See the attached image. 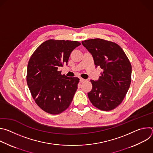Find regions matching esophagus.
<instances>
[{
  "instance_id": "obj_1",
  "label": "esophagus",
  "mask_w": 153,
  "mask_h": 153,
  "mask_svg": "<svg viewBox=\"0 0 153 153\" xmlns=\"http://www.w3.org/2000/svg\"><path fill=\"white\" fill-rule=\"evenodd\" d=\"M86 80L85 79H82V78H80V82H85Z\"/></svg>"
}]
</instances>
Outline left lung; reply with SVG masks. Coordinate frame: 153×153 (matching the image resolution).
I'll return each mask as SVG.
<instances>
[{
    "label": "left lung",
    "instance_id": "1",
    "mask_svg": "<svg viewBox=\"0 0 153 153\" xmlns=\"http://www.w3.org/2000/svg\"><path fill=\"white\" fill-rule=\"evenodd\" d=\"M82 45L92 54L94 64L103 71L98 80H91L88 93L91 103L102 111H110L123 101L131 81V65L117 43L102 39L85 40Z\"/></svg>",
    "mask_w": 153,
    "mask_h": 153
}]
</instances>
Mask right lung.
<instances>
[{"mask_svg": "<svg viewBox=\"0 0 153 153\" xmlns=\"http://www.w3.org/2000/svg\"><path fill=\"white\" fill-rule=\"evenodd\" d=\"M78 41L50 39L31 55L27 67V82L33 99L42 110L58 114L69 107L77 89L78 77L62 75L58 68L68 61Z\"/></svg>", "mask_w": 153, "mask_h": 153, "instance_id": "1", "label": "right lung"}]
</instances>
